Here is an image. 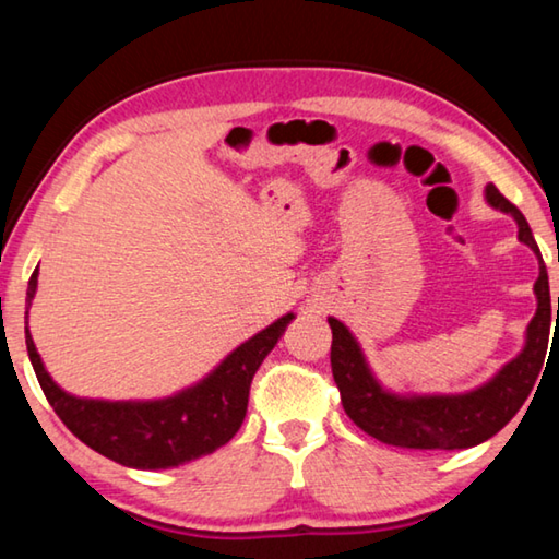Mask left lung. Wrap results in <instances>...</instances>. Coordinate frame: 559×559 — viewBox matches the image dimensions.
I'll list each match as a JSON object with an SVG mask.
<instances>
[{
    "mask_svg": "<svg viewBox=\"0 0 559 559\" xmlns=\"http://www.w3.org/2000/svg\"><path fill=\"white\" fill-rule=\"evenodd\" d=\"M484 197L488 206L513 216L518 224V241L535 253L537 266H540V276L533 286L537 308L525 328L523 349L513 359H508L490 380L466 392H392L374 377L353 330L340 323L337 318H328L330 330H333L330 365H333V377L340 396H343L345 412L359 429L386 447L416 451L478 447L496 437L513 419L540 374L547 337H550L547 269L523 212L510 204L496 185H486Z\"/></svg>",
    "mask_w": 559,
    "mask_h": 559,
    "instance_id": "8db88e82",
    "label": "left lung"
}]
</instances>
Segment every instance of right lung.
<instances>
[{
	"instance_id": "obj_1",
	"label": "right lung",
	"mask_w": 559,
	"mask_h": 559,
	"mask_svg": "<svg viewBox=\"0 0 559 559\" xmlns=\"http://www.w3.org/2000/svg\"><path fill=\"white\" fill-rule=\"evenodd\" d=\"M39 286V269L32 273L26 290L24 333L32 367L46 400L59 419L86 447L128 468L157 471L182 466L214 453L241 429L249 386L286 328L293 313L273 320L246 343L234 347L210 374L159 400H91L61 390L44 367L29 333V308Z\"/></svg>"
}]
</instances>
